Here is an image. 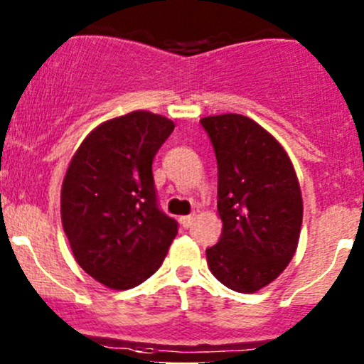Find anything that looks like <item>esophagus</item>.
<instances>
[{
	"instance_id": "34e87169",
	"label": "esophagus",
	"mask_w": 364,
	"mask_h": 364,
	"mask_svg": "<svg viewBox=\"0 0 364 364\" xmlns=\"http://www.w3.org/2000/svg\"><path fill=\"white\" fill-rule=\"evenodd\" d=\"M193 220H196V216L186 215V216H181V218H179V223L183 225V229H188V227L193 223Z\"/></svg>"
}]
</instances>
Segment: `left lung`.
<instances>
[{"label":"left lung","instance_id":"1","mask_svg":"<svg viewBox=\"0 0 364 364\" xmlns=\"http://www.w3.org/2000/svg\"><path fill=\"white\" fill-rule=\"evenodd\" d=\"M218 164L222 236L205 250L225 287L243 294L277 280L294 257L303 199L291 159L259 123L241 114L200 119Z\"/></svg>","mask_w":364,"mask_h":364}]
</instances>
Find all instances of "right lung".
I'll use <instances>...</instances> for the list:
<instances>
[{"mask_svg":"<svg viewBox=\"0 0 364 364\" xmlns=\"http://www.w3.org/2000/svg\"><path fill=\"white\" fill-rule=\"evenodd\" d=\"M174 123L134 111L104 121L70 160L61 222L77 264L114 291L148 280L161 266L178 222L160 211L153 159Z\"/></svg>","mask_w":364,"mask_h":364,"instance_id":"1","label":"right lung"}]
</instances>
